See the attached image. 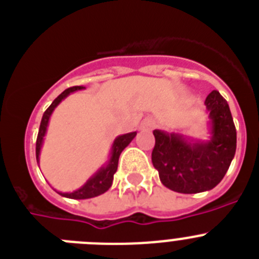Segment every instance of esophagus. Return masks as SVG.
<instances>
[{"label":"esophagus","mask_w":259,"mask_h":259,"mask_svg":"<svg viewBox=\"0 0 259 259\" xmlns=\"http://www.w3.org/2000/svg\"><path fill=\"white\" fill-rule=\"evenodd\" d=\"M153 127H154V122L152 119H145L141 124V128H144V130H152Z\"/></svg>","instance_id":"esophagus-1"}]
</instances>
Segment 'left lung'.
Here are the masks:
<instances>
[{
    "label": "left lung",
    "mask_w": 259,
    "mask_h": 259,
    "mask_svg": "<svg viewBox=\"0 0 259 259\" xmlns=\"http://www.w3.org/2000/svg\"><path fill=\"white\" fill-rule=\"evenodd\" d=\"M209 114L207 140L154 130L153 166L166 188L178 193H200L222 182L236 152V128L230 106L218 91L205 100Z\"/></svg>",
    "instance_id": "left-lung-1"
}]
</instances>
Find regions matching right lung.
<instances>
[{
    "label": "right lung",
    "mask_w": 259,
    "mask_h": 259,
    "mask_svg": "<svg viewBox=\"0 0 259 259\" xmlns=\"http://www.w3.org/2000/svg\"><path fill=\"white\" fill-rule=\"evenodd\" d=\"M83 87H71V88L66 89L58 97L52 102L49 107L47 109V111L42 115L40 123V130H38L37 135V141H36V159H37V163H40V152L41 148H42V144H44V137L47 135L48 125H49L50 116H52L53 111L61 104L63 100H65L67 96H70L71 93L76 92V91H81ZM137 132H130V134L120 135V136L115 137V140L113 141V145H111V149H110L109 158L107 161L102 164L95 174H93L84 185H81L79 189L74 192H67V193H63V192L56 191L57 193L63 196L66 198H72V200H87V198H93L97 197L100 194L105 193L106 191H109V188L113 184L114 174L118 170V161L119 155L123 150L128 146V144L131 143L135 139Z\"/></svg>",
    "instance_id": "obj_1"
}]
</instances>
